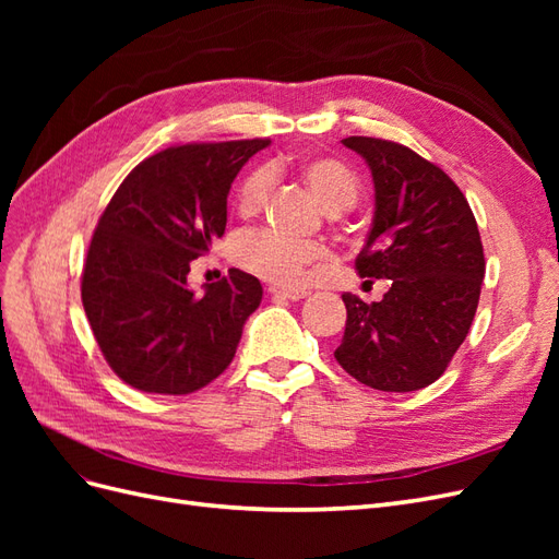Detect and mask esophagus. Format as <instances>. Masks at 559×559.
Here are the masks:
<instances>
[{
	"label": "esophagus",
	"mask_w": 559,
	"mask_h": 559,
	"mask_svg": "<svg viewBox=\"0 0 559 559\" xmlns=\"http://www.w3.org/2000/svg\"><path fill=\"white\" fill-rule=\"evenodd\" d=\"M267 292L273 298H284V300H300V298L308 296L306 289H294V286H280V284L270 286Z\"/></svg>",
	"instance_id": "esophagus-1"
}]
</instances>
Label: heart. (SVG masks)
I'll list each match as a JSON object with an SVG mask.
<instances>
[{
    "label": "heart",
    "mask_w": 559,
    "mask_h": 559,
    "mask_svg": "<svg viewBox=\"0 0 559 559\" xmlns=\"http://www.w3.org/2000/svg\"><path fill=\"white\" fill-rule=\"evenodd\" d=\"M298 179L308 186L329 214H343L357 205L361 183L349 167L335 158L314 156L296 167ZM275 173L257 167L240 186L238 210L245 216L259 214L273 193ZM329 249L317 242H292L270 230H247L233 242V261L247 273L277 284H296L310 267L329 261Z\"/></svg>",
    "instance_id": "obj_1"
}]
</instances>
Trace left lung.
<instances>
[{
    "label": "left lung",
    "mask_w": 559,
    "mask_h": 559,
    "mask_svg": "<svg viewBox=\"0 0 559 559\" xmlns=\"http://www.w3.org/2000/svg\"><path fill=\"white\" fill-rule=\"evenodd\" d=\"M376 186V212L354 267L389 280L380 302L343 294L347 324L333 354L380 392H415L443 376L478 310L485 257L476 216L438 165L413 148L347 138ZM364 282V284H366Z\"/></svg>",
    "instance_id": "obj_1"
}]
</instances>
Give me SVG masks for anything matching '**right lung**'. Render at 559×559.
<instances>
[{
	"instance_id": "right-lung-1",
	"label": "right lung",
	"mask_w": 559,
	"mask_h": 559,
	"mask_svg": "<svg viewBox=\"0 0 559 559\" xmlns=\"http://www.w3.org/2000/svg\"><path fill=\"white\" fill-rule=\"evenodd\" d=\"M267 140L170 146L118 186L88 247L83 310L107 364L148 394L198 392L230 366L263 298L238 267L195 294L186 275L226 230V200Z\"/></svg>"
}]
</instances>
